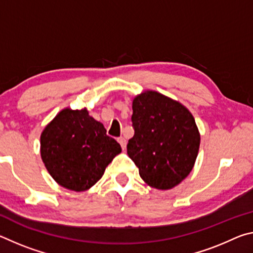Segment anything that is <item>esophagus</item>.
I'll use <instances>...</instances> for the list:
<instances>
[{
	"label": "esophagus",
	"mask_w": 253,
	"mask_h": 253,
	"mask_svg": "<svg viewBox=\"0 0 253 253\" xmlns=\"http://www.w3.org/2000/svg\"><path fill=\"white\" fill-rule=\"evenodd\" d=\"M118 140V143L119 144H121V146H122V148L123 149H125L126 148V139L125 138H124V137H119V138L117 139Z\"/></svg>",
	"instance_id": "esophagus-1"
}]
</instances>
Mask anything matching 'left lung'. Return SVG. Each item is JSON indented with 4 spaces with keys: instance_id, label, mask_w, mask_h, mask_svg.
Here are the masks:
<instances>
[{
    "instance_id": "8db88e82",
    "label": "left lung",
    "mask_w": 253,
    "mask_h": 253,
    "mask_svg": "<svg viewBox=\"0 0 253 253\" xmlns=\"http://www.w3.org/2000/svg\"><path fill=\"white\" fill-rule=\"evenodd\" d=\"M132 127L127 154L149 186L169 190L193 169L200 147L194 117L178 101L153 90L132 100Z\"/></svg>"
}]
</instances>
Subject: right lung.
<instances>
[{
    "mask_svg": "<svg viewBox=\"0 0 253 253\" xmlns=\"http://www.w3.org/2000/svg\"><path fill=\"white\" fill-rule=\"evenodd\" d=\"M40 139L42 161L51 176L59 185L76 192L95 185L122 152L121 145L85 108L60 111Z\"/></svg>",
    "mask_w": 253,
    "mask_h": 253,
    "instance_id": "1",
    "label": "right lung"
}]
</instances>
